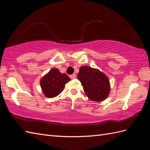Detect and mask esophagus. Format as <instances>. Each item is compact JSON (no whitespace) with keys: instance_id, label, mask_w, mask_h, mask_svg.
Here are the masks:
<instances>
[{"instance_id":"esophagus-1","label":"esophagus","mask_w":150,"mask_h":150,"mask_svg":"<svg viewBox=\"0 0 150 150\" xmlns=\"http://www.w3.org/2000/svg\"><path fill=\"white\" fill-rule=\"evenodd\" d=\"M69 77H70V78H71V79H73L76 78V74H73L71 75Z\"/></svg>"}]
</instances>
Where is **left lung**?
<instances>
[{
	"label": "left lung",
	"mask_w": 150,
	"mask_h": 150,
	"mask_svg": "<svg viewBox=\"0 0 150 150\" xmlns=\"http://www.w3.org/2000/svg\"><path fill=\"white\" fill-rule=\"evenodd\" d=\"M78 78L90 100L101 102L108 97L111 91L110 79L100 70L88 66H81Z\"/></svg>",
	"instance_id": "1"
}]
</instances>
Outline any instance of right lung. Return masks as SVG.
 Segmentation results:
<instances>
[{"instance_id": "1", "label": "right lung", "mask_w": 150, "mask_h": 150, "mask_svg": "<svg viewBox=\"0 0 150 150\" xmlns=\"http://www.w3.org/2000/svg\"><path fill=\"white\" fill-rule=\"evenodd\" d=\"M71 81L66 74L61 73L54 67L40 80V86L44 95L48 98L57 96L64 89L66 84Z\"/></svg>"}]
</instances>
